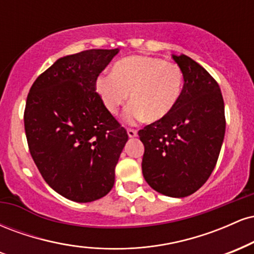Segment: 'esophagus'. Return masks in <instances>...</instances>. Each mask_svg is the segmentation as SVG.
Returning a JSON list of instances; mask_svg holds the SVG:
<instances>
[{
	"label": "esophagus",
	"instance_id": "34e87169",
	"mask_svg": "<svg viewBox=\"0 0 254 254\" xmlns=\"http://www.w3.org/2000/svg\"><path fill=\"white\" fill-rule=\"evenodd\" d=\"M127 135H129V137H136L137 136V130L127 129Z\"/></svg>",
	"mask_w": 254,
	"mask_h": 254
}]
</instances>
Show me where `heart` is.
<instances>
[{"label": "heart", "mask_w": 254, "mask_h": 254, "mask_svg": "<svg viewBox=\"0 0 254 254\" xmlns=\"http://www.w3.org/2000/svg\"><path fill=\"white\" fill-rule=\"evenodd\" d=\"M183 71L173 62L149 56H130L118 61L111 75L97 78L95 89L105 109L112 115L129 100L127 122L147 117L161 121L174 110L183 90Z\"/></svg>", "instance_id": "1"}]
</instances>
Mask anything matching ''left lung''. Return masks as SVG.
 Returning a JSON list of instances; mask_svg holds the SVG:
<instances>
[{
  "label": "left lung",
  "instance_id": "left-lung-1",
  "mask_svg": "<svg viewBox=\"0 0 254 254\" xmlns=\"http://www.w3.org/2000/svg\"><path fill=\"white\" fill-rule=\"evenodd\" d=\"M184 87L167 117L138 131L144 144L142 173L154 190L186 197L202 188L216 166L226 131L220 86L186 55L174 56Z\"/></svg>",
  "mask_w": 254,
  "mask_h": 254
}]
</instances>
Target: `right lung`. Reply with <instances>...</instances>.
I'll list each match as a JSON object with an SVG mask.
<instances>
[{
  "mask_svg": "<svg viewBox=\"0 0 254 254\" xmlns=\"http://www.w3.org/2000/svg\"><path fill=\"white\" fill-rule=\"evenodd\" d=\"M118 49L81 51L57 60L32 84L24 112L34 164L50 188L78 203L106 196L127 141V130L95 90Z\"/></svg>",
  "mask_w": 254,
  "mask_h": 254,
  "instance_id": "add662e5",
  "label": "right lung"
}]
</instances>
